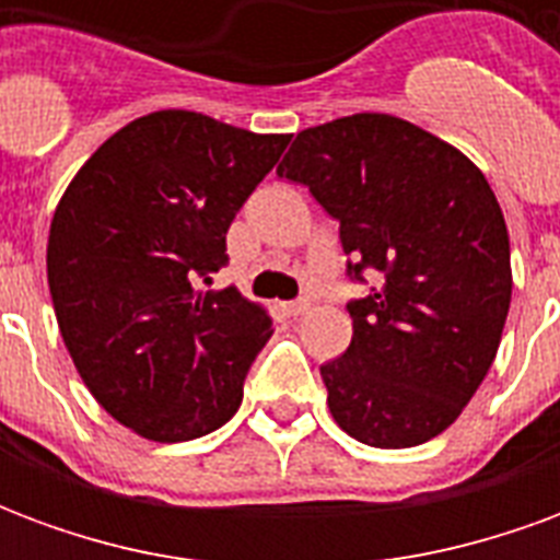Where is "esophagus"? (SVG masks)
I'll return each mask as SVG.
<instances>
[{"mask_svg": "<svg viewBox=\"0 0 560 560\" xmlns=\"http://www.w3.org/2000/svg\"><path fill=\"white\" fill-rule=\"evenodd\" d=\"M281 308H284V315L300 317V315H305L308 308H312V303H308V300H296V303H284Z\"/></svg>", "mask_w": 560, "mask_h": 560, "instance_id": "obj_1", "label": "esophagus"}]
</instances>
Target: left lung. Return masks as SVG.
<instances>
[{
  "instance_id": "1",
  "label": "left lung",
  "mask_w": 560,
  "mask_h": 560,
  "mask_svg": "<svg viewBox=\"0 0 560 560\" xmlns=\"http://www.w3.org/2000/svg\"><path fill=\"white\" fill-rule=\"evenodd\" d=\"M339 221L353 336L320 365L332 420L360 444L401 450L456 422L492 369L513 272L504 212L480 167L389 114L305 128L281 159Z\"/></svg>"
}]
</instances>
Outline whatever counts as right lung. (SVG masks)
<instances>
[{
	"mask_svg": "<svg viewBox=\"0 0 560 560\" xmlns=\"http://www.w3.org/2000/svg\"><path fill=\"white\" fill-rule=\"evenodd\" d=\"M288 140L159 110L104 140L56 207L59 332L95 401L140 438L195 441L243 401L272 320L236 288L200 281L228 264V228Z\"/></svg>",
	"mask_w": 560,
	"mask_h": 560,
	"instance_id": "1",
	"label": "right lung"
}]
</instances>
